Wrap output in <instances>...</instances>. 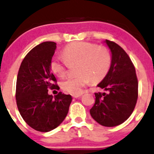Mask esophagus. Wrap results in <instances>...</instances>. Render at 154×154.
<instances>
[{
    "label": "esophagus",
    "mask_w": 154,
    "mask_h": 154,
    "mask_svg": "<svg viewBox=\"0 0 154 154\" xmlns=\"http://www.w3.org/2000/svg\"><path fill=\"white\" fill-rule=\"evenodd\" d=\"M82 96V94H79V95H72V97H75V98H77V97Z\"/></svg>",
    "instance_id": "34e87169"
}]
</instances>
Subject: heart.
Wrapping results in <instances>:
<instances>
[{
    "mask_svg": "<svg viewBox=\"0 0 154 154\" xmlns=\"http://www.w3.org/2000/svg\"><path fill=\"white\" fill-rule=\"evenodd\" d=\"M63 57H54L50 67L52 72L59 78L68 73L70 66L78 64L77 75L69 77L61 83L65 92L79 95L84 87L90 83L98 82L105 78L112 64V54L105 46L85 42L71 43L64 48Z\"/></svg>",
    "mask_w": 154,
    "mask_h": 154,
    "instance_id": "b5f03b06",
    "label": "heart"
}]
</instances>
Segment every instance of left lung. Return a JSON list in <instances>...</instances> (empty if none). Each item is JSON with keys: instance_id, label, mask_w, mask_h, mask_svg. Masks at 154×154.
<instances>
[{"instance_id": "8db88e82", "label": "left lung", "mask_w": 154, "mask_h": 154, "mask_svg": "<svg viewBox=\"0 0 154 154\" xmlns=\"http://www.w3.org/2000/svg\"><path fill=\"white\" fill-rule=\"evenodd\" d=\"M106 42L112 52V64L97 87L109 92H95L90 115L101 125L113 127L125 122L134 109L138 80L134 65L126 52L113 41L106 39Z\"/></svg>"}]
</instances>
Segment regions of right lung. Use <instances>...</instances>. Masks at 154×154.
Listing matches in <instances>:
<instances>
[{
    "label": "right lung",
    "instance_id": "obj_1",
    "mask_svg": "<svg viewBox=\"0 0 154 154\" xmlns=\"http://www.w3.org/2000/svg\"><path fill=\"white\" fill-rule=\"evenodd\" d=\"M54 42L38 45L20 64L16 83V103L26 123L36 131L48 132L59 126L69 111L72 97L59 92L54 97L49 89L59 90L50 64L57 48Z\"/></svg>",
    "mask_w": 154,
    "mask_h": 154
}]
</instances>
